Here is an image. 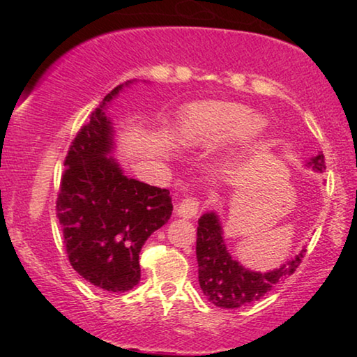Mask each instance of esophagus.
Returning a JSON list of instances; mask_svg holds the SVG:
<instances>
[{
	"mask_svg": "<svg viewBox=\"0 0 357 357\" xmlns=\"http://www.w3.org/2000/svg\"><path fill=\"white\" fill-rule=\"evenodd\" d=\"M198 209H200V200L195 197H187L179 203L176 213L179 217H184V219H192V217L198 214Z\"/></svg>",
	"mask_w": 357,
	"mask_h": 357,
	"instance_id": "34e87169",
	"label": "esophagus"
}]
</instances>
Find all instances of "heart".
Returning a JSON list of instances; mask_svg holds the SVG:
<instances>
[{
    "instance_id": "obj_1",
    "label": "heart",
    "mask_w": 357,
    "mask_h": 357,
    "mask_svg": "<svg viewBox=\"0 0 357 357\" xmlns=\"http://www.w3.org/2000/svg\"><path fill=\"white\" fill-rule=\"evenodd\" d=\"M266 119L238 102L211 100L193 105L178 124V140L187 146H215L229 137L250 144L263 134Z\"/></svg>"
}]
</instances>
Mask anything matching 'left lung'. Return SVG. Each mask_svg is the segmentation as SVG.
I'll use <instances>...</instances> for the list:
<instances>
[{"label":"left lung","instance_id":"1","mask_svg":"<svg viewBox=\"0 0 357 357\" xmlns=\"http://www.w3.org/2000/svg\"><path fill=\"white\" fill-rule=\"evenodd\" d=\"M315 172L326 170L324 155L318 153L307 162ZM302 249L298 255L269 273H253L245 269L229 255L223 241L222 227L215 213H206L198 219L197 261L198 282L209 302L222 309H238L252 304L271 291L275 283L291 275L305 255Z\"/></svg>","mask_w":357,"mask_h":357}]
</instances>
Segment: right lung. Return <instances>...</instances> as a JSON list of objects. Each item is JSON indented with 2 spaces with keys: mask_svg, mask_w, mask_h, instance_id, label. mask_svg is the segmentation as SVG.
<instances>
[{
  "mask_svg": "<svg viewBox=\"0 0 357 357\" xmlns=\"http://www.w3.org/2000/svg\"><path fill=\"white\" fill-rule=\"evenodd\" d=\"M108 93L89 114L66 155L56 215L70 266L94 287L126 293L140 282L138 255L151 234L170 219V190L128 178L113 149L105 108L121 89Z\"/></svg>",
  "mask_w": 357,
  "mask_h": 357,
  "instance_id": "obj_1",
  "label": "right lung"
}]
</instances>
